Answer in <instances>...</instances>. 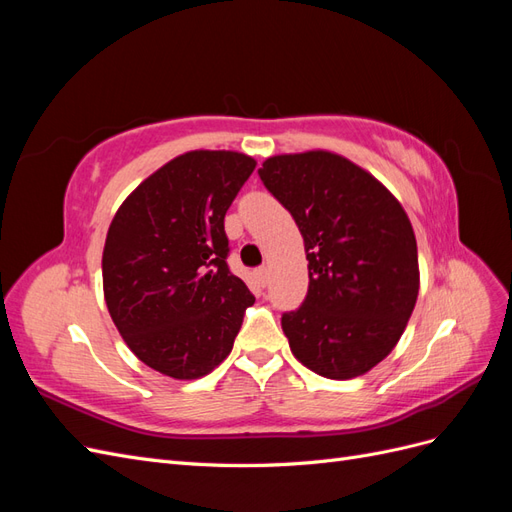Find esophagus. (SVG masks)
Here are the masks:
<instances>
[{
    "label": "esophagus",
    "instance_id": "obj_1",
    "mask_svg": "<svg viewBox=\"0 0 512 512\" xmlns=\"http://www.w3.org/2000/svg\"><path fill=\"white\" fill-rule=\"evenodd\" d=\"M254 275H256V280H258L260 286H267V282H269V269L267 267H258L254 271Z\"/></svg>",
    "mask_w": 512,
    "mask_h": 512
}]
</instances>
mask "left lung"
<instances>
[{"instance_id":"1","label":"left lung","mask_w":512,"mask_h":512,"mask_svg":"<svg viewBox=\"0 0 512 512\" xmlns=\"http://www.w3.org/2000/svg\"><path fill=\"white\" fill-rule=\"evenodd\" d=\"M258 175L297 222L309 288L282 314L292 354L318 376H363L404 333L418 297L414 230L367 170L329 151L265 160Z\"/></svg>"}]
</instances>
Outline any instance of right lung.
Here are the masks:
<instances>
[{"mask_svg": "<svg viewBox=\"0 0 512 512\" xmlns=\"http://www.w3.org/2000/svg\"><path fill=\"white\" fill-rule=\"evenodd\" d=\"M256 162L190 151L123 200L102 254L104 299L117 331L151 369L194 380L232 350L254 294L228 269L224 215Z\"/></svg>", "mask_w": 512, "mask_h": 512, "instance_id": "obj_1", "label": "right lung"}]
</instances>
